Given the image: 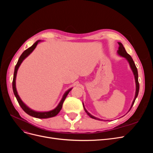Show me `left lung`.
<instances>
[{
  "label": "left lung",
  "mask_w": 153,
  "mask_h": 153,
  "mask_svg": "<svg viewBox=\"0 0 153 153\" xmlns=\"http://www.w3.org/2000/svg\"><path fill=\"white\" fill-rule=\"evenodd\" d=\"M118 44L119 45V50L117 51V52H118V53L120 55H121V56L125 57L128 60V61L129 62V65H130V67H131L132 71L133 72L134 76H135V82H136V93H135V99H134V100L133 101L131 108H130V109H129V110H130L131 108H132V106H133L134 103H135V101L137 97V96L138 94V91H139V83H138V71H137V67L135 66V62H134L133 59L131 58V57L130 56V55H129L126 52V50H125L124 47H123V44L121 43H118ZM83 106H84V104H83ZM84 110L85 111V112L88 114V115H89V117H91L92 119H96V120H100V119L93 116V115H92L91 114H89V112H88L87 111V110L85 108L84 106Z\"/></svg>",
  "instance_id": "left-lung-1"
}]
</instances>
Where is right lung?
<instances>
[{
	"label": "right lung",
	"mask_w": 153,
	"mask_h": 153,
	"mask_svg": "<svg viewBox=\"0 0 153 153\" xmlns=\"http://www.w3.org/2000/svg\"><path fill=\"white\" fill-rule=\"evenodd\" d=\"M39 41H40V40L37 41L32 46V47H30V48L25 50L24 52L22 53V54L20 55V57L19 59H18V62L16 64V65L15 66V71H14V76H13V90L14 94H15V96H16V98L18 101V103H19V105H20L22 108L24 110L27 114H29V115H30V116L34 117H36V118L47 119V118L54 117V116H55V115H57L59 114V112H60V111H61V110L62 107V104L64 103V100H65L67 95L68 94L69 91L71 90V89H69L68 91H66L65 92V94H64V96L62 97V99L61 101V102L59 103V104L58 105V106H57L56 108H55L53 110L49 111V112H36V111H34L33 110L30 109L27 105H25V104L23 103V101L21 100L19 96H18V94L17 93V91H16V82H15V80H16V73H17L18 69V68H19V66H20V64L22 62V61H24V60L27 56H28V55L32 52V51L34 50V48L36 47L37 45H38V43L39 42Z\"/></svg>",
	"instance_id": "1"
}]
</instances>
